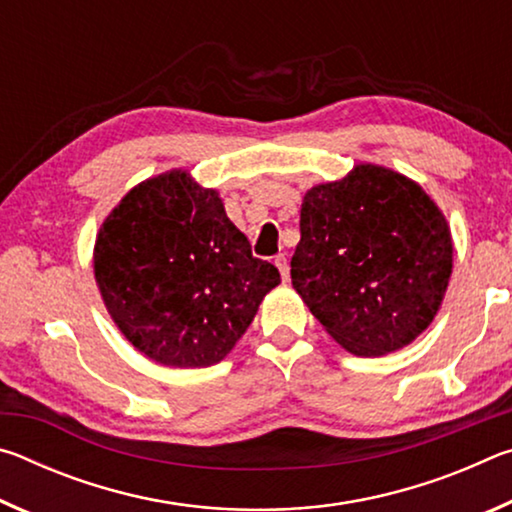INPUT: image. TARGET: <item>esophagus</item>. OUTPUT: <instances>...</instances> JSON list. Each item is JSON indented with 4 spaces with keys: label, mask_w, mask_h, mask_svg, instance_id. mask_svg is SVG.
I'll list each match as a JSON object with an SVG mask.
<instances>
[{
    "label": "esophagus",
    "mask_w": 512,
    "mask_h": 512,
    "mask_svg": "<svg viewBox=\"0 0 512 512\" xmlns=\"http://www.w3.org/2000/svg\"><path fill=\"white\" fill-rule=\"evenodd\" d=\"M275 266L280 268V275H282V280L287 282L289 280V259H287V255L284 253H280L275 257Z\"/></svg>",
    "instance_id": "34e87169"
}]
</instances>
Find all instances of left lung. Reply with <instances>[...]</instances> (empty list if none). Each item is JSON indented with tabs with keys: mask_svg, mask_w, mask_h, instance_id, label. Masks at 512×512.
Masks as SVG:
<instances>
[{
	"mask_svg": "<svg viewBox=\"0 0 512 512\" xmlns=\"http://www.w3.org/2000/svg\"><path fill=\"white\" fill-rule=\"evenodd\" d=\"M452 253L445 216L420 185L359 164L305 194L291 282L336 343L381 357L429 327Z\"/></svg>",
	"mask_w": 512,
	"mask_h": 512,
	"instance_id": "8db88e82",
	"label": "left lung"
}]
</instances>
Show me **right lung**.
I'll return each instance as SVG.
<instances>
[{
    "instance_id": "add662e5",
    "label": "right lung",
    "mask_w": 512,
    "mask_h": 512,
    "mask_svg": "<svg viewBox=\"0 0 512 512\" xmlns=\"http://www.w3.org/2000/svg\"><path fill=\"white\" fill-rule=\"evenodd\" d=\"M94 277L121 334L171 368L219 363L280 284L219 194L187 171L162 173L121 198L99 230Z\"/></svg>"
}]
</instances>
